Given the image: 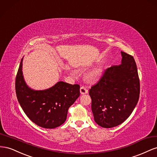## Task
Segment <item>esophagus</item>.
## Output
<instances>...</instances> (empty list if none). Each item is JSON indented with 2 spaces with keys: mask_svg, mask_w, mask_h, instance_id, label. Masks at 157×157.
I'll list each match as a JSON object with an SVG mask.
<instances>
[{
  "mask_svg": "<svg viewBox=\"0 0 157 157\" xmlns=\"http://www.w3.org/2000/svg\"><path fill=\"white\" fill-rule=\"evenodd\" d=\"M80 93H81V94H86L88 93V90L86 87L82 86L80 88Z\"/></svg>",
  "mask_w": 157,
  "mask_h": 157,
  "instance_id": "1",
  "label": "esophagus"
}]
</instances>
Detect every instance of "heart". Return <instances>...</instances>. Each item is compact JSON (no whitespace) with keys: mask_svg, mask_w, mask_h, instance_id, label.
Returning a JSON list of instances; mask_svg holds the SVG:
<instances>
[{"mask_svg":"<svg viewBox=\"0 0 157 157\" xmlns=\"http://www.w3.org/2000/svg\"><path fill=\"white\" fill-rule=\"evenodd\" d=\"M99 71L98 70H95V71H93L92 72H91L87 75V78L89 80H90V81H94V80H96L98 75H99Z\"/></svg>","mask_w":157,"mask_h":157,"instance_id":"obj_1","label":"heart"}]
</instances>
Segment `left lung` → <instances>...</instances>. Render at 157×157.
Masks as SVG:
<instances>
[{"mask_svg": "<svg viewBox=\"0 0 157 157\" xmlns=\"http://www.w3.org/2000/svg\"><path fill=\"white\" fill-rule=\"evenodd\" d=\"M122 64L106 69L89 89L95 122L110 128L123 123L135 109L140 83L137 65L132 55L121 52Z\"/></svg>", "mask_w": 157, "mask_h": 157, "instance_id": "obj_1", "label": "left lung"}]
</instances>
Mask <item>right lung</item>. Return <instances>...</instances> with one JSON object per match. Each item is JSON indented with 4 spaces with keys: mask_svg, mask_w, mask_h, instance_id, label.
<instances>
[{
    "mask_svg": "<svg viewBox=\"0 0 157 157\" xmlns=\"http://www.w3.org/2000/svg\"><path fill=\"white\" fill-rule=\"evenodd\" d=\"M21 59L16 78V93L27 116L37 126L52 129L60 126L67 117L68 110L80 95L78 84L59 82L45 90L35 91L25 83L22 74Z\"/></svg>",
    "mask_w": 157,
    "mask_h": 157,
    "instance_id": "obj_1",
    "label": "right lung"
}]
</instances>
